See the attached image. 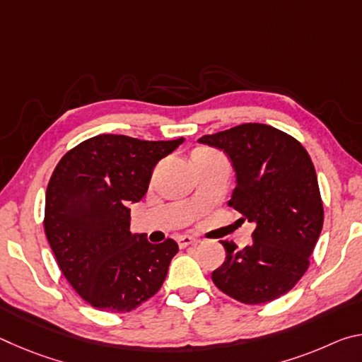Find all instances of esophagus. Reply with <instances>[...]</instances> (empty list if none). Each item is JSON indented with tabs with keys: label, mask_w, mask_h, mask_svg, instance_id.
Segmentation results:
<instances>
[{
	"label": "esophagus",
	"mask_w": 362,
	"mask_h": 362,
	"mask_svg": "<svg viewBox=\"0 0 362 362\" xmlns=\"http://www.w3.org/2000/svg\"><path fill=\"white\" fill-rule=\"evenodd\" d=\"M177 243H179V246H180L182 249H185V247H188V246H196V244L201 243V240H199V238L185 235V236H180L179 240H177Z\"/></svg>",
	"instance_id": "esophagus-1"
}]
</instances>
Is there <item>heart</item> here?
Listing matches in <instances>:
<instances>
[{
    "mask_svg": "<svg viewBox=\"0 0 362 362\" xmlns=\"http://www.w3.org/2000/svg\"><path fill=\"white\" fill-rule=\"evenodd\" d=\"M201 150H204V148H201Z\"/></svg>",
    "mask_w": 362,
    "mask_h": 362,
    "instance_id": "heart-1",
    "label": "heart"
}]
</instances>
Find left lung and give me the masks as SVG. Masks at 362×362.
<instances>
[{"label": "left lung", "mask_w": 362, "mask_h": 362, "mask_svg": "<svg viewBox=\"0 0 362 362\" xmlns=\"http://www.w3.org/2000/svg\"><path fill=\"white\" fill-rule=\"evenodd\" d=\"M199 142L222 148L236 170L230 206L255 223L252 246L220 241L225 262L214 269L220 291L246 305L284 296L310 267L324 207L308 151L276 127L246 122L207 134Z\"/></svg>", "instance_id": "left-lung-1"}]
</instances>
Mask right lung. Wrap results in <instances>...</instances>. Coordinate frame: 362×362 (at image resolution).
Here are the masks:
<instances>
[{
    "instance_id": "right-lung-1",
    "label": "right lung",
    "mask_w": 362,
    "mask_h": 362,
    "mask_svg": "<svg viewBox=\"0 0 362 362\" xmlns=\"http://www.w3.org/2000/svg\"><path fill=\"white\" fill-rule=\"evenodd\" d=\"M183 142L100 134L73 146L49 179L45 233L57 265L84 302L110 313L136 310L161 289L179 252L131 235V209L159 159Z\"/></svg>"
}]
</instances>
